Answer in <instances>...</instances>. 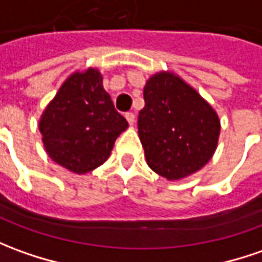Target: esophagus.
<instances>
[{
    "label": "esophagus",
    "mask_w": 262,
    "mask_h": 262,
    "mask_svg": "<svg viewBox=\"0 0 262 262\" xmlns=\"http://www.w3.org/2000/svg\"><path fill=\"white\" fill-rule=\"evenodd\" d=\"M124 117L127 119L129 124H133V123H135V120H136V116H135V113H132V112H127V113L124 115Z\"/></svg>",
    "instance_id": "obj_1"
}]
</instances>
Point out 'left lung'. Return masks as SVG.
Returning <instances> with one entry per match:
<instances>
[{"label":"left lung","instance_id":"obj_1","mask_svg":"<svg viewBox=\"0 0 262 262\" xmlns=\"http://www.w3.org/2000/svg\"><path fill=\"white\" fill-rule=\"evenodd\" d=\"M143 99L138 127L149 168L178 181L206 165L216 149L221 126L198 92L163 71L147 80Z\"/></svg>","mask_w":262,"mask_h":262}]
</instances>
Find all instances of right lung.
<instances>
[{
    "instance_id": "right-lung-1",
    "label": "right lung",
    "mask_w": 262,
    "mask_h": 262,
    "mask_svg": "<svg viewBox=\"0 0 262 262\" xmlns=\"http://www.w3.org/2000/svg\"><path fill=\"white\" fill-rule=\"evenodd\" d=\"M129 124L94 69L74 73L42 113L40 132L49 156L76 173H87L106 162L117 136Z\"/></svg>"
}]
</instances>
